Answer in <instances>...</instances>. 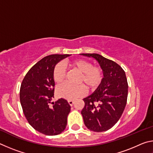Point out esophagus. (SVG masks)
I'll return each instance as SVG.
<instances>
[{"label":"esophagus","mask_w":153,"mask_h":153,"mask_svg":"<svg viewBox=\"0 0 153 153\" xmlns=\"http://www.w3.org/2000/svg\"><path fill=\"white\" fill-rule=\"evenodd\" d=\"M68 102L70 106H73V105L74 104V100H68Z\"/></svg>","instance_id":"1"}]
</instances>
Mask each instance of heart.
<instances>
[{"mask_svg": "<svg viewBox=\"0 0 153 153\" xmlns=\"http://www.w3.org/2000/svg\"><path fill=\"white\" fill-rule=\"evenodd\" d=\"M70 66L76 69L81 73L79 83L82 84L77 86L69 84L60 85L56 89V94L59 97L71 100L86 94V88L94 90L101 84L103 79V72L99 67L92 66L89 61L85 60H76L72 61ZM66 76V69L63 65L59 63L55 67L53 71V77L56 84H61ZM83 84L84 85H82Z\"/></svg>", "mask_w": 153, "mask_h": 153, "instance_id": "obj_1", "label": "heart"}]
</instances>
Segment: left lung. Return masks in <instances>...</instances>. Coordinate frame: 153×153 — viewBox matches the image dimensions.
Masks as SVG:
<instances>
[{
  "mask_svg": "<svg viewBox=\"0 0 153 153\" xmlns=\"http://www.w3.org/2000/svg\"><path fill=\"white\" fill-rule=\"evenodd\" d=\"M81 55L96 59L104 76L97 89L83 99L85 105L81 113L84 124L96 132L107 131L117 122L126 107L128 84L125 71L115 62L98 54Z\"/></svg>",
  "mask_w": 153,
  "mask_h": 153,
  "instance_id": "left-lung-1",
  "label": "left lung"
}]
</instances>
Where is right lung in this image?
<instances>
[{"mask_svg":"<svg viewBox=\"0 0 153 153\" xmlns=\"http://www.w3.org/2000/svg\"><path fill=\"white\" fill-rule=\"evenodd\" d=\"M69 55L46 56L31 68L20 88V102L30 125L47 136L64 131L71 107L64 98L51 102L54 98L53 69L56 64ZM53 104L51 106L50 104Z\"/></svg>","mask_w":153,"mask_h":153,"instance_id":"1","label":"right lung"}]
</instances>
